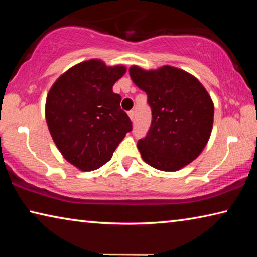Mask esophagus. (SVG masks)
Returning a JSON list of instances; mask_svg holds the SVG:
<instances>
[{"label": "esophagus", "instance_id": "1", "mask_svg": "<svg viewBox=\"0 0 257 257\" xmlns=\"http://www.w3.org/2000/svg\"><path fill=\"white\" fill-rule=\"evenodd\" d=\"M128 115H129L130 120H132V121L135 120V112H134V111H129V112H128Z\"/></svg>", "mask_w": 257, "mask_h": 257}]
</instances>
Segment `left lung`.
Returning <instances> with one entry per match:
<instances>
[{
  "label": "left lung",
  "instance_id": "left-lung-1",
  "mask_svg": "<svg viewBox=\"0 0 257 257\" xmlns=\"http://www.w3.org/2000/svg\"><path fill=\"white\" fill-rule=\"evenodd\" d=\"M152 108L149 134L137 143L142 159L158 170L178 171L202 153L210 139L214 104L201 81L182 69L129 68Z\"/></svg>",
  "mask_w": 257,
  "mask_h": 257
}]
</instances>
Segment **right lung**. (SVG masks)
<instances>
[{
  "mask_svg": "<svg viewBox=\"0 0 257 257\" xmlns=\"http://www.w3.org/2000/svg\"><path fill=\"white\" fill-rule=\"evenodd\" d=\"M123 64L106 66L90 59L63 72L49 90L45 119L60 153L81 171H92L110 161L132 130L121 110V96L112 87L122 77Z\"/></svg>",
  "mask_w": 257,
  "mask_h": 257,
  "instance_id": "right-lung-1",
  "label": "right lung"
}]
</instances>
